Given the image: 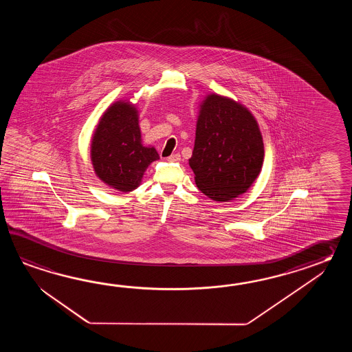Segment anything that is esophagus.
Masks as SVG:
<instances>
[{"label": "esophagus", "mask_w": 352, "mask_h": 352, "mask_svg": "<svg viewBox=\"0 0 352 352\" xmlns=\"http://www.w3.org/2000/svg\"><path fill=\"white\" fill-rule=\"evenodd\" d=\"M179 160H181L179 153H173V155H171V156H168V157H167V161H168V162H177V161H179Z\"/></svg>", "instance_id": "esophagus-1"}]
</instances>
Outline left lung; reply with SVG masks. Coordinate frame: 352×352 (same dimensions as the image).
I'll list each match as a JSON object with an SVG mask.
<instances>
[{
    "instance_id": "left-lung-1",
    "label": "left lung",
    "mask_w": 352,
    "mask_h": 352,
    "mask_svg": "<svg viewBox=\"0 0 352 352\" xmlns=\"http://www.w3.org/2000/svg\"><path fill=\"white\" fill-rule=\"evenodd\" d=\"M263 158L262 133L248 108L219 94L205 98L188 160L202 194L225 202L247 192L261 173Z\"/></svg>"
}]
</instances>
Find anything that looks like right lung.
<instances>
[{
    "instance_id": "1",
    "label": "right lung",
    "mask_w": 352,
    "mask_h": 352,
    "mask_svg": "<svg viewBox=\"0 0 352 352\" xmlns=\"http://www.w3.org/2000/svg\"><path fill=\"white\" fill-rule=\"evenodd\" d=\"M155 147H144L138 111L129 102L113 103L99 120L90 144L94 173L108 186L129 192L140 186L148 165L158 160Z\"/></svg>"
}]
</instances>
